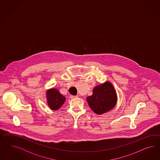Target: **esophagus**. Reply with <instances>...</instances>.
Returning a JSON list of instances; mask_svg holds the SVG:
<instances>
[{"label":"esophagus","instance_id":"1","mask_svg":"<svg viewBox=\"0 0 160 160\" xmlns=\"http://www.w3.org/2000/svg\"><path fill=\"white\" fill-rule=\"evenodd\" d=\"M78 96H72V95H71L70 97V98H72V99H74V98H77Z\"/></svg>","mask_w":160,"mask_h":160}]
</instances>
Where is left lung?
Instances as JSON below:
<instances>
[{
  "mask_svg": "<svg viewBox=\"0 0 160 160\" xmlns=\"http://www.w3.org/2000/svg\"><path fill=\"white\" fill-rule=\"evenodd\" d=\"M117 101L116 92L109 82L94 87L92 95L87 97L89 106L97 114H102L111 110L116 106Z\"/></svg>",
  "mask_w": 160,
  "mask_h": 160,
  "instance_id": "left-lung-1",
  "label": "left lung"
}]
</instances>
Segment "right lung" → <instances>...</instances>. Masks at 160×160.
<instances>
[{"label": "right lung", "instance_id": "1", "mask_svg": "<svg viewBox=\"0 0 160 160\" xmlns=\"http://www.w3.org/2000/svg\"><path fill=\"white\" fill-rule=\"evenodd\" d=\"M48 106L53 110H58L64 103L66 97L56 88L49 89L46 92Z\"/></svg>", "mask_w": 160, "mask_h": 160}]
</instances>
